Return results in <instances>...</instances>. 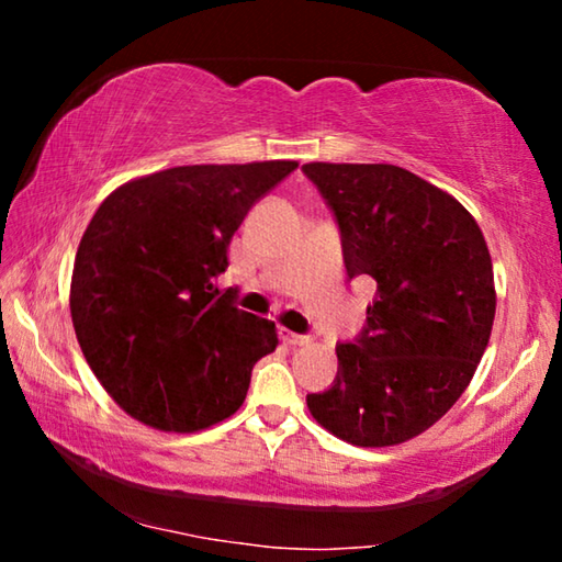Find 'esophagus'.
Returning <instances> with one entry per match:
<instances>
[{"label":"esophagus","instance_id":"34e87169","mask_svg":"<svg viewBox=\"0 0 562 562\" xmlns=\"http://www.w3.org/2000/svg\"><path fill=\"white\" fill-rule=\"evenodd\" d=\"M280 337H282L284 345H290V347H302V345H307V341H310L304 335H294V331H290V329H282Z\"/></svg>","mask_w":562,"mask_h":562}]
</instances>
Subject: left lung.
Listing matches in <instances>:
<instances>
[{
    "label": "left lung",
    "instance_id": "left-lung-1",
    "mask_svg": "<svg viewBox=\"0 0 562 562\" xmlns=\"http://www.w3.org/2000/svg\"><path fill=\"white\" fill-rule=\"evenodd\" d=\"M335 215L349 280L376 294L359 335L337 345V376L310 414L355 446H394L434 426L486 351L496 290L481 227L424 178L389 164H307Z\"/></svg>",
    "mask_w": 562,
    "mask_h": 562
}]
</instances>
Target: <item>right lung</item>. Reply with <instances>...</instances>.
I'll list each match as a JSON object with an SVG mask.
<instances>
[{
    "label": "right lung",
    "instance_id": "add662e5",
    "mask_svg": "<svg viewBox=\"0 0 562 562\" xmlns=\"http://www.w3.org/2000/svg\"><path fill=\"white\" fill-rule=\"evenodd\" d=\"M294 160L178 166L131 180L99 205L71 274L83 357L123 412L190 434L243 406L255 361L278 347L274 322L217 290L227 245Z\"/></svg>",
    "mask_w": 562,
    "mask_h": 562
}]
</instances>
